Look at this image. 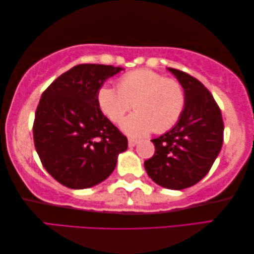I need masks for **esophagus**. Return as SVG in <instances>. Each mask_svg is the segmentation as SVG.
<instances>
[{
    "label": "esophagus",
    "mask_w": 254,
    "mask_h": 254,
    "mask_svg": "<svg viewBox=\"0 0 254 254\" xmlns=\"http://www.w3.org/2000/svg\"><path fill=\"white\" fill-rule=\"evenodd\" d=\"M136 144H137V139H135V138H128V145H129V147L135 146Z\"/></svg>",
    "instance_id": "34e87169"
}]
</instances>
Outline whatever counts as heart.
I'll list each match as a JSON object with an SVG mask.
<instances>
[{
    "instance_id": "b5f03b06",
    "label": "heart",
    "mask_w": 254,
    "mask_h": 254,
    "mask_svg": "<svg viewBox=\"0 0 254 254\" xmlns=\"http://www.w3.org/2000/svg\"><path fill=\"white\" fill-rule=\"evenodd\" d=\"M96 101L102 114L116 124L134 103L136 111L124 120L123 129L130 136H144L152 130L162 134L171 129L185 110L186 95L177 80L138 69L120 77L117 88L101 86Z\"/></svg>"
}]
</instances>
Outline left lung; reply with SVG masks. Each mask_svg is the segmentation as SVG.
I'll list each match as a JSON object with an SVG mask.
<instances>
[{
  "label": "left lung",
  "mask_w": 254,
  "mask_h": 254,
  "mask_svg": "<svg viewBox=\"0 0 254 254\" xmlns=\"http://www.w3.org/2000/svg\"><path fill=\"white\" fill-rule=\"evenodd\" d=\"M186 95L185 110L171 129L152 139L155 152L144 162L152 181L169 190L196 184L211 169L224 142V122L213 96L196 78L168 68Z\"/></svg>",
  "instance_id": "1"
}]
</instances>
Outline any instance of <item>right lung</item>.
Masks as SVG:
<instances>
[{
	"instance_id": "right-lung-1",
	"label": "right lung",
	"mask_w": 254,
	"mask_h": 254,
	"mask_svg": "<svg viewBox=\"0 0 254 254\" xmlns=\"http://www.w3.org/2000/svg\"><path fill=\"white\" fill-rule=\"evenodd\" d=\"M120 67L83 64L43 92L35 112V149L43 167L69 189H88L110 176L128 140L102 111L97 89Z\"/></svg>"
}]
</instances>
